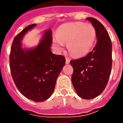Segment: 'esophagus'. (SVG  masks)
Segmentation results:
<instances>
[{
  "label": "esophagus",
  "mask_w": 123,
  "mask_h": 123,
  "mask_svg": "<svg viewBox=\"0 0 123 123\" xmlns=\"http://www.w3.org/2000/svg\"><path fill=\"white\" fill-rule=\"evenodd\" d=\"M70 62V59L69 58H67V59H66V64H69Z\"/></svg>",
  "instance_id": "34e87169"
}]
</instances>
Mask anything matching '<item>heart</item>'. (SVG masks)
I'll use <instances>...</instances> for the list:
<instances>
[{
  "instance_id": "obj_1",
  "label": "heart",
  "mask_w": 123,
  "mask_h": 123,
  "mask_svg": "<svg viewBox=\"0 0 123 123\" xmlns=\"http://www.w3.org/2000/svg\"><path fill=\"white\" fill-rule=\"evenodd\" d=\"M96 39L94 27L82 22L68 23L60 26L53 38V43L59 51H63L67 44L70 53L74 56H84L90 52Z\"/></svg>"
}]
</instances>
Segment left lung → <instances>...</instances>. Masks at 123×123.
<instances>
[{"label":"left lung","instance_id":"left-lung-1","mask_svg":"<svg viewBox=\"0 0 123 123\" xmlns=\"http://www.w3.org/2000/svg\"><path fill=\"white\" fill-rule=\"evenodd\" d=\"M94 27L97 43L84 57L70 61L74 69L72 85L78 95L92 99L103 92L108 82L112 67V44L105 27L93 18H87Z\"/></svg>","mask_w":123,"mask_h":123}]
</instances>
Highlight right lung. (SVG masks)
Wrapping results in <instances>:
<instances>
[{"instance_id":"add662e5","label":"right lung","mask_w":123,"mask_h":123,"mask_svg":"<svg viewBox=\"0 0 123 123\" xmlns=\"http://www.w3.org/2000/svg\"><path fill=\"white\" fill-rule=\"evenodd\" d=\"M36 25H28L15 37L10 55V67L13 80L20 92L29 99L41 102L52 95L66 59L52 53L50 29L43 31L37 45L23 47V38Z\"/></svg>"}]
</instances>
